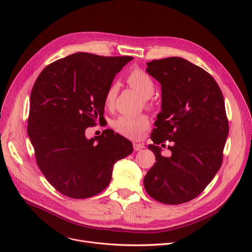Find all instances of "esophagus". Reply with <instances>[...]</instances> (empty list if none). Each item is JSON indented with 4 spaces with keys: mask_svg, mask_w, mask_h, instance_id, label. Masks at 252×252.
I'll list each match as a JSON object with an SVG mask.
<instances>
[{
    "mask_svg": "<svg viewBox=\"0 0 252 252\" xmlns=\"http://www.w3.org/2000/svg\"><path fill=\"white\" fill-rule=\"evenodd\" d=\"M144 148V145L141 144V143H137V142H134L133 143V149L134 151H140Z\"/></svg>",
    "mask_w": 252,
    "mask_h": 252,
    "instance_id": "esophagus-1",
    "label": "esophagus"
}]
</instances>
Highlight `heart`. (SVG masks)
I'll return each mask as SVG.
<instances>
[{
    "mask_svg": "<svg viewBox=\"0 0 252 252\" xmlns=\"http://www.w3.org/2000/svg\"><path fill=\"white\" fill-rule=\"evenodd\" d=\"M127 83L135 89L144 99L150 98L155 91V84L151 76L141 69H133L127 75ZM119 91V85L113 83L108 88L105 95V104L112 106ZM149 120L146 116H122L114 122V127L122 134L130 137L138 138L143 131L148 127Z\"/></svg>",
    "mask_w": 252,
    "mask_h": 252,
    "instance_id": "obj_1",
    "label": "heart"
}]
</instances>
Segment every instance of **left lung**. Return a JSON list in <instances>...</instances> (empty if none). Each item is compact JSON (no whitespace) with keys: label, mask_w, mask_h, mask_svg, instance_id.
Segmentation results:
<instances>
[{"label":"left lung","mask_w":252,"mask_h":252,"mask_svg":"<svg viewBox=\"0 0 252 252\" xmlns=\"http://www.w3.org/2000/svg\"><path fill=\"white\" fill-rule=\"evenodd\" d=\"M146 71L161 84L162 104L148 145L156 163L144 177V188L162 203H186L221 168L229 134L224 97L207 71L180 57L149 62ZM164 141L172 142L169 158L160 153Z\"/></svg>","instance_id":"left-lung-1"}]
</instances>
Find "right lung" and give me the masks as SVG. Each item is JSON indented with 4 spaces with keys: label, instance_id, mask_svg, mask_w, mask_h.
Segmentation results:
<instances>
[{
    "label": "right lung",
    "instance_id": "1",
    "mask_svg": "<svg viewBox=\"0 0 252 252\" xmlns=\"http://www.w3.org/2000/svg\"><path fill=\"white\" fill-rule=\"evenodd\" d=\"M132 59L80 52L52 63L37 77L27 133L39 169L62 194L82 199L100 193L115 163L132 153V143L112 129L85 136L103 117L114 77Z\"/></svg>",
    "mask_w": 252,
    "mask_h": 252
}]
</instances>
